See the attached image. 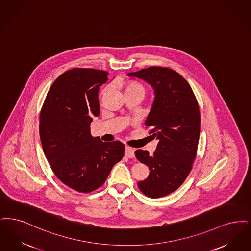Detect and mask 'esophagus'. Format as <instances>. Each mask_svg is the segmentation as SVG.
I'll return each instance as SVG.
<instances>
[{
	"label": "esophagus",
	"mask_w": 251,
	"mask_h": 251,
	"mask_svg": "<svg viewBox=\"0 0 251 251\" xmlns=\"http://www.w3.org/2000/svg\"><path fill=\"white\" fill-rule=\"evenodd\" d=\"M125 154H126V156H127L129 158H133L135 156V150L131 147L126 146L125 149Z\"/></svg>",
	"instance_id": "34e87169"
}]
</instances>
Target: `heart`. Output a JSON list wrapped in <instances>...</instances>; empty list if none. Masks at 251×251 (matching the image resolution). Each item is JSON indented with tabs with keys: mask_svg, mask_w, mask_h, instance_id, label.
Here are the masks:
<instances>
[{
	"mask_svg": "<svg viewBox=\"0 0 251 251\" xmlns=\"http://www.w3.org/2000/svg\"><path fill=\"white\" fill-rule=\"evenodd\" d=\"M119 85L124 89L125 95L132 94V93H141L144 96V94H145V89L142 86V84L137 82V81H134V80H127V81L122 82ZM108 91H109V87L104 88L102 93H101V98L105 97L107 95Z\"/></svg>",
	"mask_w": 251,
	"mask_h": 251,
	"instance_id": "heart-1",
	"label": "heart"
}]
</instances>
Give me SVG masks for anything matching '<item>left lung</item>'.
Listing matches in <instances>:
<instances>
[{
    "label": "left lung",
    "instance_id": "left-lung-1",
    "mask_svg": "<svg viewBox=\"0 0 251 251\" xmlns=\"http://www.w3.org/2000/svg\"><path fill=\"white\" fill-rule=\"evenodd\" d=\"M127 76L144 80L154 93L145 125L158 143L153 154L146 150L135 153L150 170L138 186L150 198L166 196L182 185L191 171L200 138L199 105L188 82L173 69L152 66Z\"/></svg>",
    "mask_w": 251,
    "mask_h": 251
}]
</instances>
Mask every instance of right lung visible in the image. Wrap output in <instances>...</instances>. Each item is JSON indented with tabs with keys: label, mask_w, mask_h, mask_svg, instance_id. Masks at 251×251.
<instances>
[{
	"label": "right lung",
	"mask_w": 251,
	"mask_h": 251,
	"mask_svg": "<svg viewBox=\"0 0 251 251\" xmlns=\"http://www.w3.org/2000/svg\"><path fill=\"white\" fill-rule=\"evenodd\" d=\"M109 73L74 68L59 76L40 112L39 134L44 153L65 185L88 193L103 185L125 153L122 142H103L91 135L93 117L99 115V87Z\"/></svg>",
	"instance_id": "add662e5"
}]
</instances>
